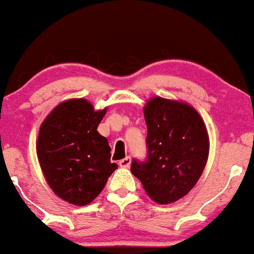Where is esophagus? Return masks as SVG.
<instances>
[{
	"label": "esophagus",
	"instance_id": "34e87169",
	"mask_svg": "<svg viewBox=\"0 0 254 254\" xmlns=\"http://www.w3.org/2000/svg\"><path fill=\"white\" fill-rule=\"evenodd\" d=\"M130 163H131V158H130V157H125V158L120 159L119 165L122 168H129Z\"/></svg>",
	"mask_w": 254,
	"mask_h": 254
}]
</instances>
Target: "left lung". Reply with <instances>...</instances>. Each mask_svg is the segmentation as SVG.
<instances>
[{"mask_svg": "<svg viewBox=\"0 0 254 254\" xmlns=\"http://www.w3.org/2000/svg\"><path fill=\"white\" fill-rule=\"evenodd\" d=\"M147 136L145 161L132 159L131 173L158 203L185 196L203 173L209 153L204 123L185 103L154 97L143 109Z\"/></svg>", "mask_w": 254, "mask_h": 254, "instance_id": "obj_1", "label": "left lung"}]
</instances>
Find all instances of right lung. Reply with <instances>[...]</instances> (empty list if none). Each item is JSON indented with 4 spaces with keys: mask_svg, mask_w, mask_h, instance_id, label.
Returning a JSON list of instances; mask_svg holds the SVG:
<instances>
[{
    "mask_svg": "<svg viewBox=\"0 0 254 254\" xmlns=\"http://www.w3.org/2000/svg\"><path fill=\"white\" fill-rule=\"evenodd\" d=\"M106 114L86 100L56 107L40 127L36 152L45 178L55 193L76 205L92 202L118 168L97 127Z\"/></svg>",
    "mask_w": 254,
    "mask_h": 254,
    "instance_id": "add662e5",
    "label": "right lung"
}]
</instances>
